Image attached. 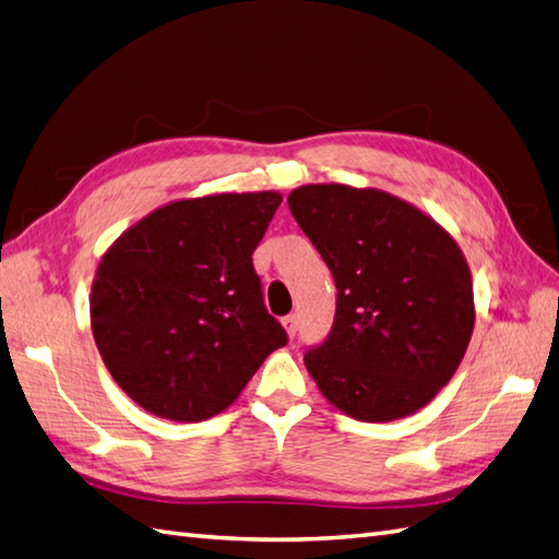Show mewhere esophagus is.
Masks as SVG:
<instances>
[{"label":"esophagus","mask_w":559,"mask_h":559,"mask_svg":"<svg viewBox=\"0 0 559 559\" xmlns=\"http://www.w3.org/2000/svg\"><path fill=\"white\" fill-rule=\"evenodd\" d=\"M283 326H285V331H288L290 338H295V333H297V314L283 317Z\"/></svg>","instance_id":"esophagus-1"}]
</instances>
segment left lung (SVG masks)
I'll list each match as a JSON object with an SVG mask.
<instances>
[{
  "label": "left lung",
  "mask_w": 559,
  "mask_h": 559,
  "mask_svg": "<svg viewBox=\"0 0 559 559\" xmlns=\"http://www.w3.org/2000/svg\"><path fill=\"white\" fill-rule=\"evenodd\" d=\"M288 206L335 281V319L305 365L335 407L393 421L443 388L469 345L474 290L448 233L381 190L302 186Z\"/></svg>",
  "instance_id": "left-lung-1"
}]
</instances>
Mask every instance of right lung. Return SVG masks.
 Returning a JSON list of instances; mask_svg holds the SVG:
<instances>
[{"label":"right lung","instance_id":"add662e5","mask_svg":"<svg viewBox=\"0 0 559 559\" xmlns=\"http://www.w3.org/2000/svg\"><path fill=\"white\" fill-rule=\"evenodd\" d=\"M278 204L271 190L180 200L102 257L93 335L114 381L140 407L174 421L210 419L288 343L252 264Z\"/></svg>","mask_w":559,"mask_h":559}]
</instances>
